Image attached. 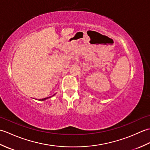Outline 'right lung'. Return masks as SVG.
I'll return each instance as SVG.
<instances>
[{
  "label": "right lung",
  "mask_w": 150,
  "mask_h": 150,
  "mask_svg": "<svg viewBox=\"0 0 150 150\" xmlns=\"http://www.w3.org/2000/svg\"><path fill=\"white\" fill-rule=\"evenodd\" d=\"M49 97H47V98H42V99H40L39 100H45L46 99H47V98H48Z\"/></svg>",
  "instance_id": "obj_1"
}]
</instances>
